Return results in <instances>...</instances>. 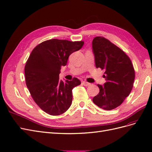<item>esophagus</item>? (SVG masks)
<instances>
[{"mask_svg": "<svg viewBox=\"0 0 152 152\" xmlns=\"http://www.w3.org/2000/svg\"><path fill=\"white\" fill-rule=\"evenodd\" d=\"M82 83H83V85L84 86H90L91 85L90 83H88V82H86V81H83V82H82Z\"/></svg>", "mask_w": 152, "mask_h": 152, "instance_id": "1", "label": "esophagus"}]
</instances>
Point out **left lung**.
<instances>
[{
	"mask_svg": "<svg viewBox=\"0 0 152 152\" xmlns=\"http://www.w3.org/2000/svg\"><path fill=\"white\" fill-rule=\"evenodd\" d=\"M95 66L104 69L106 82L97 85L99 93L93 102L104 110H111L122 104L131 93L135 71L130 58L120 48L107 39L95 37L92 41Z\"/></svg>",
	"mask_w": 152,
	"mask_h": 152,
	"instance_id": "1",
	"label": "left lung"
}]
</instances>
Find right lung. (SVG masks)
<instances>
[{
	"label": "right lung",
	"mask_w": 152,
	"mask_h": 152,
	"mask_svg": "<svg viewBox=\"0 0 152 152\" xmlns=\"http://www.w3.org/2000/svg\"><path fill=\"white\" fill-rule=\"evenodd\" d=\"M83 44V41L53 39L39 44L30 53L25 66L26 85L34 102L46 113L62 115L71 106L72 90L81 81L77 77L60 81L59 74L69 55Z\"/></svg>",
	"instance_id": "1"
}]
</instances>
